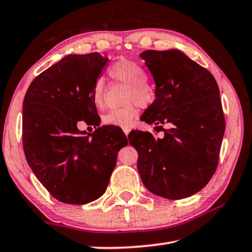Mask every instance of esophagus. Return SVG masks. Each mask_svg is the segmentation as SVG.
Wrapping results in <instances>:
<instances>
[{
  "instance_id": "34e87169",
  "label": "esophagus",
  "mask_w": 252,
  "mask_h": 252,
  "mask_svg": "<svg viewBox=\"0 0 252 252\" xmlns=\"http://www.w3.org/2000/svg\"><path fill=\"white\" fill-rule=\"evenodd\" d=\"M123 132H125L126 135L130 133V127H123Z\"/></svg>"
}]
</instances>
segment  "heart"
Returning a JSON list of instances; mask_svg holds the SVG:
<instances>
[{"label":"heart","mask_w":252,"mask_h":252,"mask_svg":"<svg viewBox=\"0 0 252 252\" xmlns=\"http://www.w3.org/2000/svg\"><path fill=\"white\" fill-rule=\"evenodd\" d=\"M110 75L113 79L129 85L126 102H130V103L121 108L109 110L102 118V121L108 126L127 127L133 121V119L138 116L136 103L141 106L151 104L156 97V91L152 85L146 81L147 73L143 67L131 60H119L111 66ZM92 99L99 108L103 105L104 82L102 79H97L93 85Z\"/></svg>","instance_id":"b5f03b06"}]
</instances>
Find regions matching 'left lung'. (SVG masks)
<instances>
[{"label": "left lung", "instance_id": "8db88e82", "mask_svg": "<svg viewBox=\"0 0 252 252\" xmlns=\"http://www.w3.org/2000/svg\"><path fill=\"white\" fill-rule=\"evenodd\" d=\"M140 57L156 83V100L141 119L149 125L171 126L162 139L143 131L127 136L138 151L140 177L150 192L162 198L191 197L218 167L225 127L218 84L210 72L179 50H148Z\"/></svg>", "mask_w": 252, "mask_h": 252}]
</instances>
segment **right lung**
Wrapping results in <instances>:
<instances>
[{
	"mask_svg": "<svg viewBox=\"0 0 252 252\" xmlns=\"http://www.w3.org/2000/svg\"><path fill=\"white\" fill-rule=\"evenodd\" d=\"M108 58L97 52L70 54L30 84L23 101L25 158L43 187L59 201L85 204L105 192L127 138L117 126H99L92 89ZM83 120L96 125L80 131Z\"/></svg>",
	"mask_w": 252,
	"mask_h": 252,
	"instance_id": "add662e5",
	"label": "right lung"
}]
</instances>
